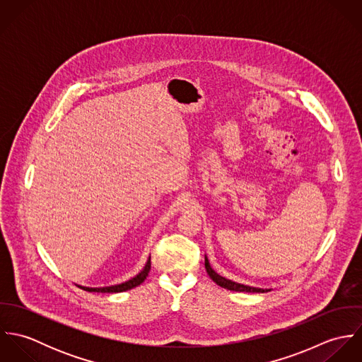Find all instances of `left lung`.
<instances>
[{
    "label": "left lung",
    "mask_w": 362,
    "mask_h": 362,
    "mask_svg": "<svg viewBox=\"0 0 362 362\" xmlns=\"http://www.w3.org/2000/svg\"><path fill=\"white\" fill-rule=\"evenodd\" d=\"M205 267H206L207 274L209 277L220 287L223 288H227L230 291H240V293H267L270 291L269 288H258V287H252V286H245V284H241V283H237V281H233V280H228L223 276H220L218 273H216L210 263H209V259L205 255Z\"/></svg>",
    "instance_id": "obj_1"
}]
</instances>
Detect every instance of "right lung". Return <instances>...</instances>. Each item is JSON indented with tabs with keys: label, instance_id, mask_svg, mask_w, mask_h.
<instances>
[{
	"label": "right lung",
	"instance_id": "right-lung-1",
	"mask_svg": "<svg viewBox=\"0 0 362 362\" xmlns=\"http://www.w3.org/2000/svg\"><path fill=\"white\" fill-rule=\"evenodd\" d=\"M151 272V257L146 260V264L145 267L136 274L134 276L132 279L121 283V284H115V286H108V287H83V286H78L79 288L85 290V291H95V293H122V291H127V290H131L134 287H138L141 283L145 281L146 276L149 274Z\"/></svg>",
	"mask_w": 362,
	"mask_h": 362
}]
</instances>
